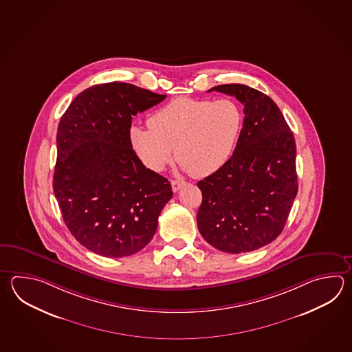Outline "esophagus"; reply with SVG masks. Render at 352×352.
<instances>
[{"mask_svg":"<svg viewBox=\"0 0 352 352\" xmlns=\"http://www.w3.org/2000/svg\"><path fill=\"white\" fill-rule=\"evenodd\" d=\"M182 186H184V182H182V180H172L173 192H178Z\"/></svg>","mask_w":352,"mask_h":352,"instance_id":"34e87169","label":"esophagus"}]
</instances>
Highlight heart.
<instances>
[{
    "instance_id": "1",
    "label": "heart",
    "mask_w": 352,
    "mask_h": 352,
    "mask_svg": "<svg viewBox=\"0 0 352 352\" xmlns=\"http://www.w3.org/2000/svg\"><path fill=\"white\" fill-rule=\"evenodd\" d=\"M149 129L131 126L130 143L143 164L162 172L173 158L195 178L221 170L236 149L243 114L230 99L178 98L148 119Z\"/></svg>"
}]
</instances>
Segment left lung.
Wrapping results in <instances>:
<instances>
[{
    "label": "left lung",
    "mask_w": 352,
    "mask_h": 352,
    "mask_svg": "<svg viewBox=\"0 0 352 352\" xmlns=\"http://www.w3.org/2000/svg\"><path fill=\"white\" fill-rule=\"evenodd\" d=\"M208 91L241 101L244 120L228 163L198 182V230L219 251H254L280 236L298 190L294 133L276 102L253 87L227 84Z\"/></svg>",
    "instance_id": "8db88e82"
}]
</instances>
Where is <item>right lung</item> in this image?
I'll use <instances>...</instances> for the list:
<instances>
[{
    "mask_svg": "<svg viewBox=\"0 0 352 352\" xmlns=\"http://www.w3.org/2000/svg\"><path fill=\"white\" fill-rule=\"evenodd\" d=\"M165 96L114 81L84 90L61 116L54 193L67 230L89 251L131 256L157 230L172 186L138 158L129 131L134 115Z\"/></svg>",
    "mask_w": 352,
    "mask_h": 352,
    "instance_id": "1",
    "label": "right lung"
}]
</instances>
